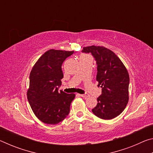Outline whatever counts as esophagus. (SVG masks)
Segmentation results:
<instances>
[{
    "label": "esophagus",
    "mask_w": 153,
    "mask_h": 153,
    "mask_svg": "<svg viewBox=\"0 0 153 153\" xmlns=\"http://www.w3.org/2000/svg\"><path fill=\"white\" fill-rule=\"evenodd\" d=\"M80 96H81V97L84 98H86L90 97V95L88 94H80Z\"/></svg>",
    "instance_id": "obj_1"
}]
</instances>
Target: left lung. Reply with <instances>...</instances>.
<instances>
[{"mask_svg": "<svg viewBox=\"0 0 153 153\" xmlns=\"http://www.w3.org/2000/svg\"><path fill=\"white\" fill-rule=\"evenodd\" d=\"M82 52L91 53L95 58L98 86L102 88L92 113L103 120L116 117L125 109L129 100V77L126 67L112 51L104 46H86Z\"/></svg>", "mask_w": 153, "mask_h": 153, "instance_id": "8db88e82", "label": "left lung"}]
</instances>
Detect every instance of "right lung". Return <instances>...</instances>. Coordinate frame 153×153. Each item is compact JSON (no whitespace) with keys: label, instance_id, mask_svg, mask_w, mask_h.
<instances>
[{"label":"right lung","instance_id":"obj_1","mask_svg":"<svg viewBox=\"0 0 153 153\" xmlns=\"http://www.w3.org/2000/svg\"><path fill=\"white\" fill-rule=\"evenodd\" d=\"M74 51L50 49L38 59L30 75L27 97L33 113L43 123L56 124L70 111L75 94L59 91L63 77L62 64Z\"/></svg>","mask_w":153,"mask_h":153}]
</instances>
